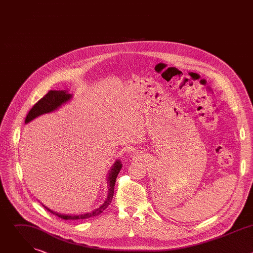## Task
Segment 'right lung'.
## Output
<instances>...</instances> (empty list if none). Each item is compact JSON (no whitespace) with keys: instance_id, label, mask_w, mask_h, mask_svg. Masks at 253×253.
I'll return each mask as SVG.
<instances>
[{"instance_id":"obj_1","label":"right lung","mask_w":253,"mask_h":253,"mask_svg":"<svg viewBox=\"0 0 253 253\" xmlns=\"http://www.w3.org/2000/svg\"><path fill=\"white\" fill-rule=\"evenodd\" d=\"M72 97L71 94H68L66 91H56V90H50L42 99H40L37 103H36L32 109L29 111L26 119H25V123H29L30 121H32L33 119H35L36 117H38L42 114H46L49 112H52L54 110H56L58 107H60L62 104L66 103L68 100H70V98ZM122 168V164L121 162L118 160L115 162V164L113 165L109 175H108L107 178V182L109 187H108V196L107 199L105 200V202L96 210H94L93 212L90 213H86V214H79V215H64V214H59L56 213L52 210H50L49 208L45 207L48 211H50L51 213H53L54 215H57L58 217H60L61 219H65V220H80V219H87L92 217V216H97L100 213H102L108 206L110 205L112 198H113V194H114V186H115V182H116V178L118 173L120 172Z\"/></svg>"}]
</instances>
